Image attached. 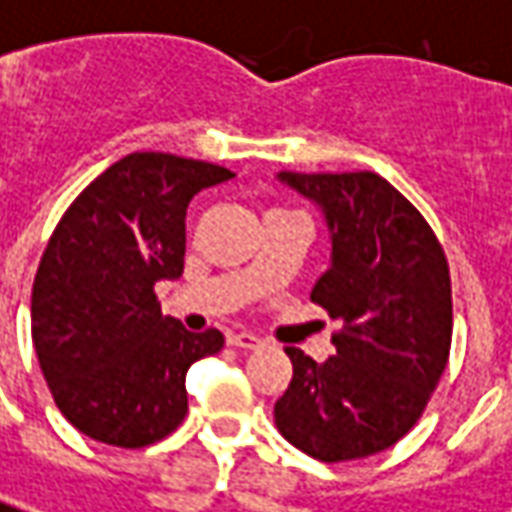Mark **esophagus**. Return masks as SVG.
I'll list each match as a JSON object with an SVG mask.
<instances>
[{"label":"esophagus","instance_id":"esophagus-1","mask_svg":"<svg viewBox=\"0 0 512 512\" xmlns=\"http://www.w3.org/2000/svg\"><path fill=\"white\" fill-rule=\"evenodd\" d=\"M227 342L232 344V347H238V350H257L260 347V339L257 336H252V333H229Z\"/></svg>","mask_w":512,"mask_h":512}]
</instances>
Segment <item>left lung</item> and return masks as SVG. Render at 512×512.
<instances>
[{"label": "left lung", "mask_w": 512, "mask_h": 512, "mask_svg": "<svg viewBox=\"0 0 512 512\" xmlns=\"http://www.w3.org/2000/svg\"><path fill=\"white\" fill-rule=\"evenodd\" d=\"M280 179L325 212L333 252L311 302L342 328L325 364L285 350L294 375L274 423L314 460H361L415 426L446 370L454 328L446 252L415 204L373 170H283Z\"/></svg>", "instance_id": "1"}]
</instances>
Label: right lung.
Instances as JSON below:
<instances>
[{
	"instance_id": "right-lung-1",
	"label": "right lung",
	"mask_w": 512,
	"mask_h": 512,
	"mask_svg": "<svg viewBox=\"0 0 512 512\" xmlns=\"http://www.w3.org/2000/svg\"><path fill=\"white\" fill-rule=\"evenodd\" d=\"M235 173L137 151L69 204L33 280V347L52 401L97 443L145 448L187 415L184 375L224 347L162 316L154 285L184 271L190 198Z\"/></svg>"
}]
</instances>
